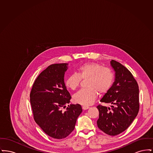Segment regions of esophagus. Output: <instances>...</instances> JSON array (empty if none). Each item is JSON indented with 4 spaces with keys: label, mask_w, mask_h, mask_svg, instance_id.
<instances>
[{
    "label": "esophagus",
    "mask_w": 153,
    "mask_h": 153,
    "mask_svg": "<svg viewBox=\"0 0 153 153\" xmlns=\"http://www.w3.org/2000/svg\"><path fill=\"white\" fill-rule=\"evenodd\" d=\"M88 108H89V107H88V106H82V109L84 110H86V109H88Z\"/></svg>",
    "instance_id": "esophagus-1"
}]
</instances>
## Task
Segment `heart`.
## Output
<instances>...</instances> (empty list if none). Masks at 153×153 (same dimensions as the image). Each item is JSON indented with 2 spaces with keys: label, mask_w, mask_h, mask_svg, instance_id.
I'll use <instances>...</instances> for the list:
<instances>
[{
  "label": "heart",
  "mask_w": 153,
  "mask_h": 153,
  "mask_svg": "<svg viewBox=\"0 0 153 153\" xmlns=\"http://www.w3.org/2000/svg\"><path fill=\"white\" fill-rule=\"evenodd\" d=\"M81 80H87V89L80 90L73 96L74 101L84 105H89L95 102L98 93H107L112 87L114 80V73L108 68L96 62L82 64L77 73L69 76L65 80L66 87L75 90L79 87Z\"/></svg>",
  "instance_id": "1"
}]
</instances>
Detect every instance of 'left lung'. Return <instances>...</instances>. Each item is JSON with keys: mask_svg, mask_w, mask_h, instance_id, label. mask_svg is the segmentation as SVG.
Here are the masks:
<instances>
[{"mask_svg": "<svg viewBox=\"0 0 153 153\" xmlns=\"http://www.w3.org/2000/svg\"><path fill=\"white\" fill-rule=\"evenodd\" d=\"M115 80L100 102L112 104L111 108L97 106V124L105 134L115 136L125 131L137 116L139 109V87L132 73L120 63L112 59Z\"/></svg>", "mask_w": 153, "mask_h": 153, "instance_id": "1", "label": "left lung"}]
</instances>
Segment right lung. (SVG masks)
Returning <instances> with one entry per match:
<instances>
[{
	"label": "right lung",
	"mask_w": 153,
	"mask_h": 153,
	"mask_svg": "<svg viewBox=\"0 0 153 153\" xmlns=\"http://www.w3.org/2000/svg\"><path fill=\"white\" fill-rule=\"evenodd\" d=\"M67 65L49 66L37 77L30 95L35 122L48 135L57 139L65 138L74 130L82 111L79 104L63 109L71 99L64 82Z\"/></svg>",
	"instance_id": "obj_1"
}]
</instances>
